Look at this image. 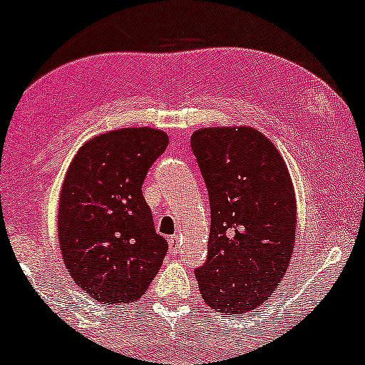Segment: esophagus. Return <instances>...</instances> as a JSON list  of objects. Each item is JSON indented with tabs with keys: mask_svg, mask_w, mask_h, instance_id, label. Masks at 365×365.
<instances>
[{
	"mask_svg": "<svg viewBox=\"0 0 365 365\" xmlns=\"http://www.w3.org/2000/svg\"><path fill=\"white\" fill-rule=\"evenodd\" d=\"M169 249H171L173 254H178L179 249H181V244H179V239L176 236H173L169 239Z\"/></svg>",
	"mask_w": 365,
	"mask_h": 365,
	"instance_id": "34e87169",
	"label": "esophagus"
}]
</instances>
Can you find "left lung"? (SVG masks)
<instances>
[{
	"mask_svg": "<svg viewBox=\"0 0 365 365\" xmlns=\"http://www.w3.org/2000/svg\"><path fill=\"white\" fill-rule=\"evenodd\" d=\"M191 148L211 204L207 259L196 274L204 302L249 312L281 282L296 237V196L286 163L252 128H204Z\"/></svg>",
	"mask_w": 365,
	"mask_h": 365,
	"instance_id": "8db88e82",
	"label": "left lung"
}]
</instances>
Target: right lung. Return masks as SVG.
<instances>
[{
    "label": "right lung",
    "mask_w": 365,
    "mask_h": 365,
    "mask_svg": "<svg viewBox=\"0 0 365 365\" xmlns=\"http://www.w3.org/2000/svg\"><path fill=\"white\" fill-rule=\"evenodd\" d=\"M168 144L158 129H118L89 139L68 169L59 246L71 277L96 302L138 301L161 267L168 241L154 229L141 187Z\"/></svg>",
    "instance_id": "obj_1"
}]
</instances>
